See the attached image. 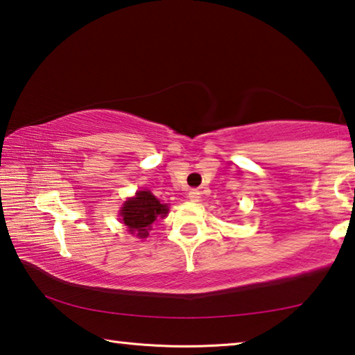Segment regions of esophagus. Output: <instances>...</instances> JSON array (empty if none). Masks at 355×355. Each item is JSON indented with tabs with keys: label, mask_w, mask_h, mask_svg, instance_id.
<instances>
[{
	"label": "esophagus",
	"mask_w": 355,
	"mask_h": 355,
	"mask_svg": "<svg viewBox=\"0 0 355 355\" xmlns=\"http://www.w3.org/2000/svg\"><path fill=\"white\" fill-rule=\"evenodd\" d=\"M200 195H201V191H200L198 189H191V190L189 191V198H190L191 201H198V200H200Z\"/></svg>",
	"instance_id": "1"
}]
</instances>
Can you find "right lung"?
<instances>
[{
	"mask_svg": "<svg viewBox=\"0 0 355 355\" xmlns=\"http://www.w3.org/2000/svg\"><path fill=\"white\" fill-rule=\"evenodd\" d=\"M168 214L166 205L155 198L150 191H138L135 198H130L124 202V207L121 209V217L124 225L129 228V232L138 237H146L157 217L164 218Z\"/></svg>",
	"mask_w": 355,
	"mask_h": 355,
	"instance_id": "add662e5",
	"label": "right lung"
}]
</instances>
